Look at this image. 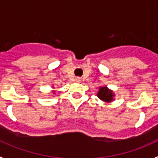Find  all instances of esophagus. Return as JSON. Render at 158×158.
Wrapping results in <instances>:
<instances>
[{
    "instance_id": "esophagus-1",
    "label": "esophagus",
    "mask_w": 158,
    "mask_h": 158,
    "mask_svg": "<svg viewBox=\"0 0 158 158\" xmlns=\"http://www.w3.org/2000/svg\"><path fill=\"white\" fill-rule=\"evenodd\" d=\"M76 81H77V82L81 81V78H80V77H77V78H76Z\"/></svg>"
}]
</instances>
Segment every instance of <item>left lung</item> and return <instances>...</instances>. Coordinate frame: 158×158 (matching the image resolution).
<instances>
[{
  "instance_id": "obj_1",
  "label": "left lung",
  "mask_w": 158,
  "mask_h": 158,
  "mask_svg": "<svg viewBox=\"0 0 158 158\" xmlns=\"http://www.w3.org/2000/svg\"><path fill=\"white\" fill-rule=\"evenodd\" d=\"M98 98L105 102H111L114 101L115 94L107 86H99V89L97 93Z\"/></svg>"
}]
</instances>
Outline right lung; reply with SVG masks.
I'll list each match as a JSON object with an SVG mask.
<instances>
[{
    "mask_svg": "<svg viewBox=\"0 0 158 158\" xmlns=\"http://www.w3.org/2000/svg\"><path fill=\"white\" fill-rule=\"evenodd\" d=\"M52 88H54V87H53V85H52ZM52 94H55V91H52Z\"/></svg>",
    "mask_w": 158,
    "mask_h": 158,
    "instance_id": "obj_1",
    "label": "right lung"
}]
</instances>
